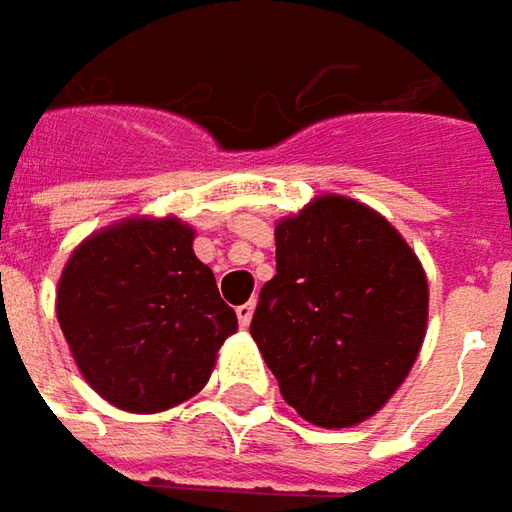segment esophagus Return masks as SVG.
Returning a JSON list of instances; mask_svg holds the SVG:
<instances>
[{
	"instance_id": "1",
	"label": "esophagus",
	"mask_w": 512,
	"mask_h": 512,
	"mask_svg": "<svg viewBox=\"0 0 512 512\" xmlns=\"http://www.w3.org/2000/svg\"><path fill=\"white\" fill-rule=\"evenodd\" d=\"M252 314H255V300H249V303H243V306H238V323L243 328L252 323Z\"/></svg>"
}]
</instances>
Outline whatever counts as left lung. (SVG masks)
<instances>
[{
  "instance_id": "8db88e82",
  "label": "left lung",
  "mask_w": 512,
  "mask_h": 512,
  "mask_svg": "<svg viewBox=\"0 0 512 512\" xmlns=\"http://www.w3.org/2000/svg\"><path fill=\"white\" fill-rule=\"evenodd\" d=\"M277 274L252 337L280 394L311 425L351 428L408 377L428 326V280L397 229L326 195L274 229Z\"/></svg>"
}]
</instances>
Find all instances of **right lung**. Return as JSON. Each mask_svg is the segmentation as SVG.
<instances>
[{"instance_id": "obj_1", "label": "right lung", "mask_w": 512, "mask_h": 512, "mask_svg": "<svg viewBox=\"0 0 512 512\" xmlns=\"http://www.w3.org/2000/svg\"><path fill=\"white\" fill-rule=\"evenodd\" d=\"M178 218L124 221L70 255L56 314L84 379L107 402L155 414L195 397L238 317Z\"/></svg>"}]
</instances>
